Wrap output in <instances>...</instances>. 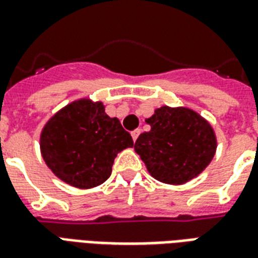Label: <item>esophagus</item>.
<instances>
[{
    "label": "esophagus",
    "mask_w": 258,
    "mask_h": 258,
    "mask_svg": "<svg viewBox=\"0 0 258 258\" xmlns=\"http://www.w3.org/2000/svg\"><path fill=\"white\" fill-rule=\"evenodd\" d=\"M139 135H140V129H136V131L132 132V139H133V141L137 140V137H139Z\"/></svg>",
    "instance_id": "esophagus-1"
}]
</instances>
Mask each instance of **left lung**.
Returning a JSON list of instances; mask_svg holds the SVG:
<instances>
[{
  "label": "left lung",
  "mask_w": 258,
  "mask_h": 258,
  "mask_svg": "<svg viewBox=\"0 0 258 258\" xmlns=\"http://www.w3.org/2000/svg\"><path fill=\"white\" fill-rule=\"evenodd\" d=\"M150 132L135 143L148 171L158 181L181 185L197 177L214 158L216 137L204 118L185 107L155 110Z\"/></svg>",
  "instance_id": "left-lung-1"
}]
</instances>
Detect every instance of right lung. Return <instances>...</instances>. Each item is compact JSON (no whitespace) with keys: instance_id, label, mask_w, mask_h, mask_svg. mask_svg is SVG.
Wrapping results in <instances>:
<instances>
[{"instance_id":"1","label":"right lung","mask_w":258,"mask_h":258,"mask_svg":"<svg viewBox=\"0 0 258 258\" xmlns=\"http://www.w3.org/2000/svg\"><path fill=\"white\" fill-rule=\"evenodd\" d=\"M133 147L129 132L103 104L81 99L69 104L46 123L40 151L50 170L72 186L90 189L111 174L118 152Z\"/></svg>"}]
</instances>
